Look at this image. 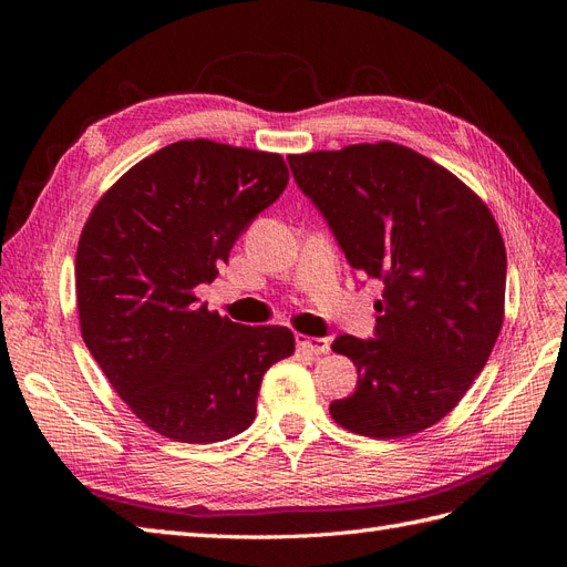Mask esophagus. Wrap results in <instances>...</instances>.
<instances>
[{"label":"esophagus","instance_id":"1","mask_svg":"<svg viewBox=\"0 0 567 567\" xmlns=\"http://www.w3.org/2000/svg\"><path fill=\"white\" fill-rule=\"evenodd\" d=\"M296 342H298V348L305 350L307 354H326V352L331 350L329 338H307V336H298Z\"/></svg>","mask_w":567,"mask_h":567}]
</instances>
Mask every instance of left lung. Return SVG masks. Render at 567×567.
I'll list each match as a JSON object with an SVG mask.
<instances>
[{"instance_id": "obj_1", "label": "left lung", "mask_w": 567, "mask_h": 567, "mask_svg": "<svg viewBox=\"0 0 567 567\" xmlns=\"http://www.w3.org/2000/svg\"><path fill=\"white\" fill-rule=\"evenodd\" d=\"M348 262L383 281L373 338L342 333L333 352L357 388L331 402L367 437L425 431L461 402L502 331L506 248L487 205L450 169L379 142L288 156Z\"/></svg>"}]
</instances>
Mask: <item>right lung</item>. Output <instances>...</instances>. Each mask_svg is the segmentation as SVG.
Segmentation results:
<instances>
[{
    "mask_svg": "<svg viewBox=\"0 0 567 567\" xmlns=\"http://www.w3.org/2000/svg\"><path fill=\"white\" fill-rule=\"evenodd\" d=\"M288 184L279 153L169 144L101 196L82 229L75 290L84 346L151 431L229 440L255 421L265 371L296 350L286 326H244L196 288Z\"/></svg>",
    "mask_w": 567,
    "mask_h": 567,
    "instance_id": "1",
    "label": "right lung"
}]
</instances>
